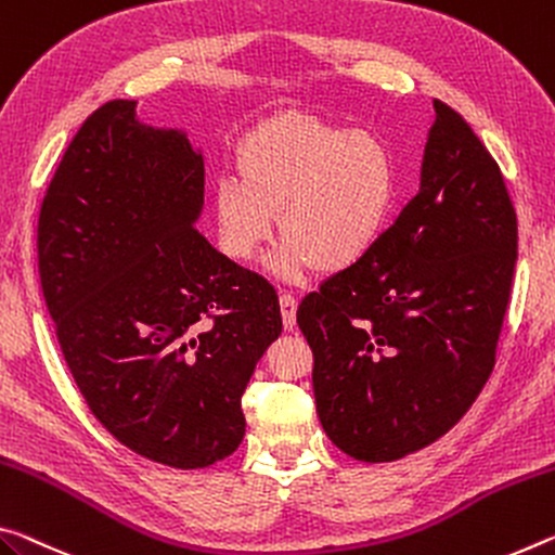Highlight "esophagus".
I'll return each instance as SVG.
<instances>
[{"instance_id": "obj_1", "label": "esophagus", "mask_w": 555, "mask_h": 555, "mask_svg": "<svg viewBox=\"0 0 555 555\" xmlns=\"http://www.w3.org/2000/svg\"><path fill=\"white\" fill-rule=\"evenodd\" d=\"M279 304H281V319H284V328L292 331L296 325V309H298V298L292 292H281L279 294Z\"/></svg>"}]
</instances>
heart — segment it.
<instances>
[{"label":"heart","mask_w":555,"mask_h":555,"mask_svg":"<svg viewBox=\"0 0 555 555\" xmlns=\"http://www.w3.org/2000/svg\"><path fill=\"white\" fill-rule=\"evenodd\" d=\"M398 170L383 138L319 118L286 116L251 130L240 147V178H219L212 207L217 242L249 261L274 234V274L298 281L319 267L346 271L388 224Z\"/></svg>","instance_id":"b5f03b06"}]
</instances>
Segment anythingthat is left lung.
Listing matches in <instances>:
<instances>
[{"label":"left lung","instance_id":"1","mask_svg":"<svg viewBox=\"0 0 555 555\" xmlns=\"http://www.w3.org/2000/svg\"><path fill=\"white\" fill-rule=\"evenodd\" d=\"M518 227L504 175L469 122L435 101L420 192L356 267L298 306L331 442L395 462L462 420L494 371Z\"/></svg>","mask_w":555,"mask_h":555}]
</instances>
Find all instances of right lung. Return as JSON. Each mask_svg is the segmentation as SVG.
Segmentation results:
<instances>
[{"instance_id":"add662e5","label":"right lung","mask_w":555,"mask_h":555,"mask_svg":"<svg viewBox=\"0 0 555 555\" xmlns=\"http://www.w3.org/2000/svg\"><path fill=\"white\" fill-rule=\"evenodd\" d=\"M202 205L188 135L108 101L68 143L37 230L43 301L86 404L175 469L240 447L246 383L281 336L276 288L195 230Z\"/></svg>"}]
</instances>
